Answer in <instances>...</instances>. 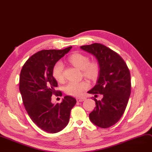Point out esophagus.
I'll list each match as a JSON object with an SVG mask.
<instances>
[{
  "label": "esophagus",
  "mask_w": 152,
  "mask_h": 152,
  "mask_svg": "<svg viewBox=\"0 0 152 152\" xmlns=\"http://www.w3.org/2000/svg\"><path fill=\"white\" fill-rule=\"evenodd\" d=\"M86 99V98H84V97H78V98H76V100H77V102H84V101Z\"/></svg>",
  "instance_id": "1"
}]
</instances>
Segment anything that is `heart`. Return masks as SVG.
Listing matches in <instances>:
<instances>
[{"label":"heart","instance_id":"heart-1","mask_svg":"<svg viewBox=\"0 0 152 152\" xmlns=\"http://www.w3.org/2000/svg\"><path fill=\"white\" fill-rule=\"evenodd\" d=\"M68 61L76 68L83 70V75L89 79L96 78L99 73V66L96 62H89V58L80 53H75L68 57ZM53 75L58 82L64 80V66L62 62H57L53 69ZM86 80L80 82H69L64 87L65 92L71 96H78L89 87Z\"/></svg>","mask_w":152,"mask_h":152}]
</instances>
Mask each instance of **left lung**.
<instances>
[{
    "instance_id": "left-lung-1",
    "label": "left lung",
    "mask_w": 152,
    "mask_h": 152,
    "mask_svg": "<svg viewBox=\"0 0 152 152\" xmlns=\"http://www.w3.org/2000/svg\"><path fill=\"white\" fill-rule=\"evenodd\" d=\"M93 55L99 65L96 85L88 94L103 95L102 100L94 99L96 107L89 118L96 126L106 128L115 124L124 114L131 94L129 70L117 53L100 43L80 47Z\"/></svg>"
}]
</instances>
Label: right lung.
<instances>
[{
    "instance_id": "1",
    "label": "right lung",
    "mask_w": 152,
    "mask_h": 152,
    "mask_svg": "<svg viewBox=\"0 0 152 152\" xmlns=\"http://www.w3.org/2000/svg\"><path fill=\"white\" fill-rule=\"evenodd\" d=\"M72 48L39 51L27 60L20 73L19 90L26 110L37 126L49 133L59 132L68 125L71 110L76 103L70 96H65L60 103L51 102L53 94L62 95L56 90L53 67Z\"/></svg>"
}]
</instances>
